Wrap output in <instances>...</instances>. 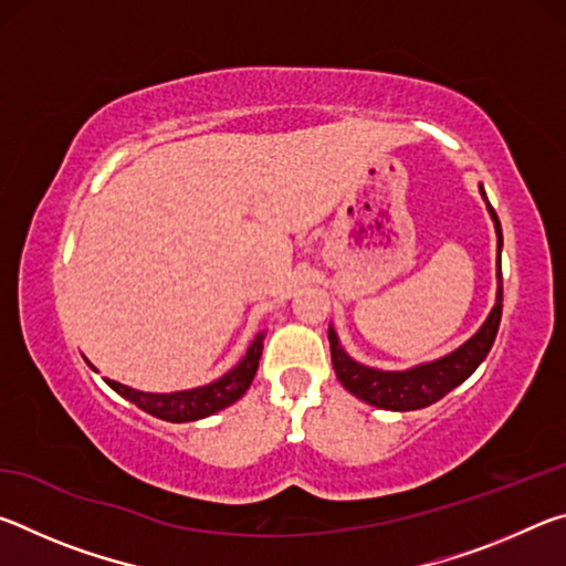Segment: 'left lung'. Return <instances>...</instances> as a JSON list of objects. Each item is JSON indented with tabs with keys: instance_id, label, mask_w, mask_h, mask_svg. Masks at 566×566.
Here are the masks:
<instances>
[{
	"instance_id": "left-lung-1",
	"label": "left lung",
	"mask_w": 566,
	"mask_h": 566,
	"mask_svg": "<svg viewBox=\"0 0 566 566\" xmlns=\"http://www.w3.org/2000/svg\"><path fill=\"white\" fill-rule=\"evenodd\" d=\"M479 195L484 197L486 212H490L496 232V300L492 312L486 314L482 327H479L472 337H469L462 347L444 354V357L421 361L417 367L389 371L367 367L357 359H352L344 352L342 342L337 337L334 327H329V349H332V364L337 371V379L342 387L361 401H367L371 407L389 409V411H411L434 405V401L449 395L454 387L462 385L464 379L472 377V371L486 359L490 354L496 332H500L502 322V227L496 219L490 199L484 195V187L479 185Z\"/></svg>"
}]
</instances>
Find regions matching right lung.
Masks as SVG:
<instances>
[{"mask_svg": "<svg viewBox=\"0 0 566 566\" xmlns=\"http://www.w3.org/2000/svg\"><path fill=\"white\" fill-rule=\"evenodd\" d=\"M262 349H264V332H260L252 339V344L247 347V354L239 359L237 367L229 369L227 375H222L219 379L209 381L205 387L165 391V395H161V391L132 389L127 385H119V381L114 379H107V385L117 391L119 397L129 399L132 405L145 409L151 417L165 419V421H197L209 415H217L219 409L234 405V401L244 395L256 375V367H260Z\"/></svg>", "mask_w": 566, "mask_h": 566, "instance_id": "1", "label": "right lung"}]
</instances>
